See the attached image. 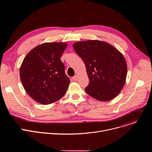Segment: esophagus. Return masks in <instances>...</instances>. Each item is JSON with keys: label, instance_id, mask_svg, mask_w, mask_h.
<instances>
[{"label": "esophagus", "instance_id": "34e87169", "mask_svg": "<svg viewBox=\"0 0 152 152\" xmlns=\"http://www.w3.org/2000/svg\"><path fill=\"white\" fill-rule=\"evenodd\" d=\"M73 80H74L75 81H76V80H77V76H75L73 77Z\"/></svg>", "mask_w": 152, "mask_h": 152}]
</instances>
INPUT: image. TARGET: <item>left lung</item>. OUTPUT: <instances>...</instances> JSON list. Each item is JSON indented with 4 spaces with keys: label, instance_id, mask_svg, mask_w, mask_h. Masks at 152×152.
Returning <instances> with one entry per match:
<instances>
[{
    "label": "left lung",
    "instance_id": "8db88e82",
    "mask_svg": "<svg viewBox=\"0 0 152 152\" xmlns=\"http://www.w3.org/2000/svg\"><path fill=\"white\" fill-rule=\"evenodd\" d=\"M73 46L86 66L89 78L86 93L102 102L117 97L127 76V64L123 54L109 43L96 39L80 41Z\"/></svg>",
    "mask_w": 152,
    "mask_h": 152
}]
</instances>
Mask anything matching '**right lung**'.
Returning a JSON list of instances; mask_svg holds the SVG:
<instances>
[{"label":"right lung","instance_id":"obj_1","mask_svg":"<svg viewBox=\"0 0 152 152\" xmlns=\"http://www.w3.org/2000/svg\"><path fill=\"white\" fill-rule=\"evenodd\" d=\"M65 42H45L32 49L20 69L21 83L27 94L42 104L53 103L66 94L70 79L60 57L67 47Z\"/></svg>","mask_w":152,"mask_h":152}]
</instances>
